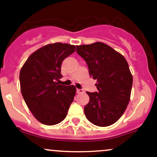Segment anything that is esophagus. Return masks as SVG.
<instances>
[{
    "instance_id": "34e87169",
    "label": "esophagus",
    "mask_w": 157,
    "mask_h": 157,
    "mask_svg": "<svg viewBox=\"0 0 157 157\" xmlns=\"http://www.w3.org/2000/svg\"><path fill=\"white\" fill-rule=\"evenodd\" d=\"M84 93V91H83V90H81V89H77V93Z\"/></svg>"
}]
</instances>
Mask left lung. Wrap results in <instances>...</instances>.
<instances>
[{"mask_svg":"<svg viewBox=\"0 0 157 157\" xmlns=\"http://www.w3.org/2000/svg\"><path fill=\"white\" fill-rule=\"evenodd\" d=\"M76 51L86 61L90 77L97 80L98 91L86 92L90 102L85 115L95 125H111L121 118L130 100L133 77L127 61L102 42L77 45Z\"/></svg>","mask_w":157,"mask_h":157,"instance_id":"obj_1","label":"left lung"}]
</instances>
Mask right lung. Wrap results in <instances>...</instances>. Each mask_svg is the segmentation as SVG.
Instances as JSON below:
<instances>
[{"mask_svg":"<svg viewBox=\"0 0 157 157\" xmlns=\"http://www.w3.org/2000/svg\"><path fill=\"white\" fill-rule=\"evenodd\" d=\"M75 45L56 42L42 47L28 58L20 73L23 97L35 118L46 125L67 116L76 88L56 82L62 77L61 64L75 52Z\"/></svg>","mask_w":157,"mask_h":157,"instance_id":"add662e5","label":"right lung"}]
</instances>
